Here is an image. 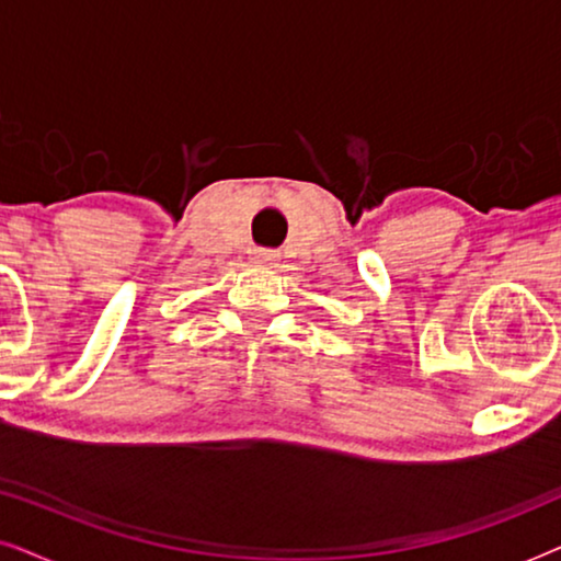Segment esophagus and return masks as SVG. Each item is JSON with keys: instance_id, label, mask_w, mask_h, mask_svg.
<instances>
[{"instance_id": "obj_1", "label": "esophagus", "mask_w": 561, "mask_h": 561, "mask_svg": "<svg viewBox=\"0 0 561 561\" xmlns=\"http://www.w3.org/2000/svg\"><path fill=\"white\" fill-rule=\"evenodd\" d=\"M252 260H255L257 265H275V260H278V255H275L273 250H257L255 255H252Z\"/></svg>"}]
</instances>
